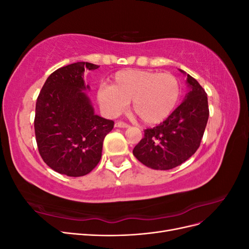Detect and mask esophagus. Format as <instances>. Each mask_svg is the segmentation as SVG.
Segmentation results:
<instances>
[{
    "label": "esophagus",
    "mask_w": 249,
    "mask_h": 249,
    "mask_svg": "<svg viewBox=\"0 0 249 249\" xmlns=\"http://www.w3.org/2000/svg\"><path fill=\"white\" fill-rule=\"evenodd\" d=\"M114 126H115V127H123V129H126V127H129L130 125L127 124L123 123V122H117V123H115Z\"/></svg>",
    "instance_id": "34e87169"
}]
</instances>
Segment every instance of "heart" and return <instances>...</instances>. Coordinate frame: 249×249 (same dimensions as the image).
<instances>
[{
	"instance_id": "b5f03b06",
	"label": "heart",
	"mask_w": 249,
	"mask_h": 249,
	"mask_svg": "<svg viewBox=\"0 0 249 249\" xmlns=\"http://www.w3.org/2000/svg\"><path fill=\"white\" fill-rule=\"evenodd\" d=\"M180 85L171 73L147 71H120L113 76L110 86L102 85L96 101L102 111L115 117L132 102V111L141 122L155 125L167 119L180 99Z\"/></svg>"
}]
</instances>
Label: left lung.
<instances>
[{
	"label": "left lung",
	"instance_id": "obj_1",
	"mask_svg": "<svg viewBox=\"0 0 249 249\" xmlns=\"http://www.w3.org/2000/svg\"><path fill=\"white\" fill-rule=\"evenodd\" d=\"M187 77L188 92L182 104L163 123L144 131V137L134 147L133 155L146 167L172 169L196 152L209 118L208 97L199 83Z\"/></svg>",
	"mask_w": 249,
	"mask_h": 249
}]
</instances>
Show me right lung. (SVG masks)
Wrapping results in <instances>:
<instances>
[{
	"mask_svg": "<svg viewBox=\"0 0 249 249\" xmlns=\"http://www.w3.org/2000/svg\"><path fill=\"white\" fill-rule=\"evenodd\" d=\"M77 62L58 69L47 79L37 97L34 129L44 163L67 177H83L102 158L103 142L114 122L94 113L85 91L84 72L99 69Z\"/></svg>",
	"mask_w": 249,
	"mask_h": 249,
	"instance_id": "right-lung-1",
	"label": "right lung"
}]
</instances>
